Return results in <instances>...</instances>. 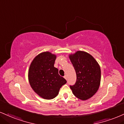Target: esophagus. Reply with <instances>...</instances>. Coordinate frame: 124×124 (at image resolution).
<instances>
[{
  "instance_id": "esophagus-1",
  "label": "esophagus",
  "mask_w": 124,
  "mask_h": 124,
  "mask_svg": "<svg viewBox=\"0 0 124 124\" xmlns=\"http://www.w3.org/2000/svg\"><path fill=\"white\" fill-rule=\"evenodd\" d=\"M64 78H65V79H66V80H67V76H66V75H65V76H64Z\"/></svg>"
}]
</instances>
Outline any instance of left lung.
Wrapping results in <instances>:
<instances>
[{
  "label": "left lung",
  "instance_id": "1",
  "mask_svg": "<svg viewBox=\"0 0 124 124\" xmlns=\"http://www.w3.org/2000/svg\"><path fill=\"white\" fill-rule=\"evenodd\" d=\"M76 73V81L70 85L78 99L86 100L97 92L101 83V71L99 64L88 53L78 51L69 56Z\"/></svg>",
  "mask_w": 124,
  "mask_h": 124
}]
</instances>
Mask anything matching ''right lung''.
<instances>
[{
  "instance_id": "right-lung-1",
  "label": "right lung",
  "mask_w": 124,
  "mask_h": 124,
  "mask_svg": "<svg viewBox=\"0 0 124 124\" xmlns=\"http://www.w3.org/2000/svg\"><path fill=\"white\" fill-rule=\"evenodd\" d=\"M55 59V55L44 52L36 56L29 67L30 85L37 94L46 99L55 98L61 86L66 83L54 67Z\"/></svg>"
}]
</instances>
